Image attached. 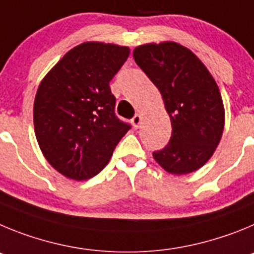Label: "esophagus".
<instances>
[{
    "label": "esophagus",
    "mask_w": 254,
    "mask_h": 254,
    "mask_svg": "<svg viewBox=\"0 0 254 254\" xmlns=\"http://www.w3.org/2000/svg\"><path fill=\"white\" fill-rule=\"evenodd\" d=\"M131 123H132V127H135V129H138V127H140V123H141V115H140V114H136V115L131 119Z\"/></svg>",
    "instance_id": "1"
}]
</instances>
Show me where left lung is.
Instances as JSON below:
<instances>
[{"mask_svg":"<svg viewBox=\"0 0 254 254\" xmlns=\"http://www.w3.org/2000/svg\"><path fill=\"white\" fill-rule=\"evenodd\" d=\"M132 56L161 92L172 125L168 144L153 157L173 175L198 170L223 135L225 115L215 79L191 50L177 43L140 45Z\"/></svg>","mask_w":254,"mask_h":254,"instance_id":"8db88e82","label":"left lung"}]
</instances>
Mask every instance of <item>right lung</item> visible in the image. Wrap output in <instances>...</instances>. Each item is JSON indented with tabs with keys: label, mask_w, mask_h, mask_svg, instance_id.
<instances>
[{
	"label": "right lung",
	"mask_w": 254,
	"mask_h": 254,
	"mask_svg": "<svg viewBox=\"0 0 254 254\" xmlns=\"http://www.w3.org/2000/svg\"><path fill=\"white\" fill-rule=\"evenodd\" d=\"M127 47L87 42L70 49L42 81L34 102V127L43 154L76 181L109 163L130 129L115 114L110 81L129 57Z\"/></svg>",
	"instance_id": "add662e5"
}]
</instances>
